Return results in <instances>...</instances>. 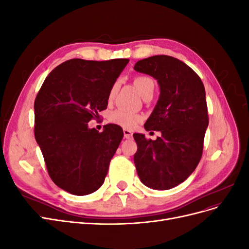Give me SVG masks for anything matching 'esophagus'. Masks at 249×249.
I'll list each match as a JSON object with an SVG mask.
<instances>
[{
  "label": "esophagus",
  "instance_id": "1",
  "mask_svg": "<svg viewBox=\"0 0 249 249\" xmlns=\"http://www.w3.org/2000/svg\"><path fill=\"white\" fill-rule=\"evenodd\" d=\"M124 136L125 139H131L133 136V132L130 130H124Z\"/></svg>",
  "mask_w": 249,
  "mask_h": 249
}]
</instances>
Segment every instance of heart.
Returning a JSON list of instances; mask_svg holds the SVG:
<instances>
[{"instance_id": "obj_1", "label": "heart", "mask_w": 249, "mask_h": 249, "mask_svg": "<svg viewBox=\"0 0 249 249\" xmlns=\"http://www.w3.org/2000/svg\"><path fill=\"white\" fill-rule=\"evenodd\" d=\"M134 84L138 89V91L141 95L144 94L149 89L155 88L154 81L147 76H138L134 79ZM116 84L113 85V87L110 90L109 99H112L116 92ZM110 122L115 124L119 126L124 127L125 130H132L134 127H136L137 124L141 122V116L136 113L127 111L124 109H116L109 116Z\"/></svg>"}]
</instances>
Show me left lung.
Wrapping results in <instances>:
<instances>
[{
  "label": "left lung",
  "instance_id": "obj_1",
  "mask_svg": "<svg viewBox=\"0 0 249 249\" xmlns=\"http://www.w3.org/2000/svg\"><path fill=\"white\" fill-rule=\"evenodd\" d=\"M134 70L158 81L160 96L144 129L161 132L156 140L133 135L135 166L146 187L168 190L189 178L200 161L209 124L205 86L191 67L166 55L142 59Z\"/></svg>",
  "mask_w": 249,
  "mask_h": 249
}]
</instances>
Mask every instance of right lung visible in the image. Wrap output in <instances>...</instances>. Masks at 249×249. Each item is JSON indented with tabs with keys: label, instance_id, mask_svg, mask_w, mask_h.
<instances>
[{
	"label": "right lung",
	"instance_id": "1",
	"mask_svg": "<svg viewBox=\"0 0 249 249\" xmlns=\"http://www.w3.org/2000/svg\"><path fill=\"white\" fill-rule=\"evenodd\" d=\"M127 63L69 60L49 73L36 96L35 139L53 182L66 192L82 196L104 183L124 132L107 124L100 133L88 123L107 108L110 90Z\"/></svg>",
	"mask_w": 249,
	"mask_h": 249
}]
</instances>
